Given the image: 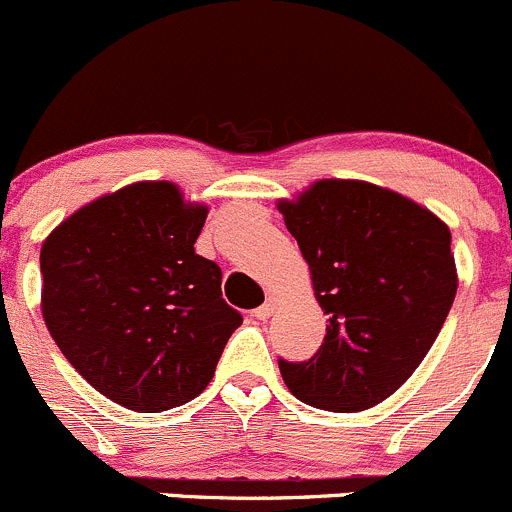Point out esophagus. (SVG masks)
Wrapping results in <instances>:
<instances>
[{
    "label": "esophagus",
    "instance_id": "34e87169",
    "mask_svg": "<svg viewBox=\"0 0 512 512\" xmlns=\"http://www.w3.org/2000/svg\"><path fill=\"white\" fill-rule=\"evenodd\" d=\"M272 312H275V300H272V297H270V300H267L265 305L257 307V310L252 312V315H255V320H267V317H270Z\"/></svg>",
    "mask_w": 512,
    "mask_h": 512
}]
</instances>
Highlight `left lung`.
Returning <instances> with one entry per match:
<instances>
[{
    "mask_svg": "<svg viewBox=\"0 0 512 512\" xmlns=\"http://www.w3.org/2000/svg\"><path fill=\"white\" fill-rule=\"evenodd\" d=\"M280 212L327 315L310 360H277L282 380L312 408L382 403L423 362L453 307L450 230L408 197L350 180L315 182Z\"/></svg>",
    "mask_w": 512,
    "mask_h": 512,
    "instance_id": "obj_1",
    "label": "left lung"
}]
</instances>
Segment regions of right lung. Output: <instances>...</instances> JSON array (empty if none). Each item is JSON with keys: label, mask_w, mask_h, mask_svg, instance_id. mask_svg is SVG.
Masks as SVG:
<instances>
[{"label": "right lung", "mask_w": 512, "mask_h": 512, "mask_svg": "<svg viewBox=\"0 0 512 512\" xmlns=\"http://www.w3.org/2000/svg\"><path fill=\"white\" fill-rule=\"evenodd\" d=\"M207 207L137 182L74 212L44 240L42 315L62 355L112 403L162 413L207 388L242 315L197 255Z\"/></svg>", "instance_id": "1"}]
</instances>
